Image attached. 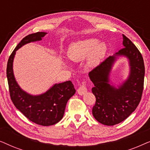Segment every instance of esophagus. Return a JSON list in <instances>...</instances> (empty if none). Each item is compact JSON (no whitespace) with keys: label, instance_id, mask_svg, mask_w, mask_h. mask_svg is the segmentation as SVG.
Returning <instances> with one entry per match:
<instances>
[{"label":"esophagus","instance_id":"obj_1","mask_svg":"<svg viewBox=\"0 0 150 150\" xmlns=\"http://www.w3.org/2000/svg\"><path fill=\"white\" fill-rule=\"evenodd\" d=\"M87 87H86L85 83H83L81 85V87L79 88V89H78V93H79L80 96H83L86 93V92H87Z\"/></svg>","mask_w":150,"mask_h":150}]
</instances>
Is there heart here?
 I'll return each mask as SVG.
<instances>
[{
	"mask_svg": "<svg viewBox=\"0 0 150 150\" xmlns=\"http://www.w3.org/2000/svg\"><path fill=\"white\" fill-rule=\"evenodd\" d=\"M107 45L104 42H98L95 38L80 40L73 43L68 50L69 58L75 62H79L87 58V65L94 68L100 64L107 52Z\"/></svg>",
	"mask_w": 150,
	"mask_h": 150,
	"instance_id": "1",
	"label": "heart"
}]
</instances>
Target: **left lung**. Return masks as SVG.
Returning a JSON list of instances; mask_svg holds the SVG:
<instances>
[{"instance_id":"obj_1","label":"left lung","mask_w":150,"mask_h":150,"mask_svg":"<svg viewBox=\"0 0 150 150\" xmlns=\"http://www.w3.org/2000/svg\"><path fill=\"white\" fill-rule=\"evenodd\" d=\"M123 35V46L112 56L89 73L94 87L92 93L96 98L92 113L96 120L106 126H114L130 115L139 105L144 83L145 66L141 52L135 45ZM121 57L128 59L130 71L129 76L115 87L110 81L112 68Z\"/></svg>"}]
</instances>
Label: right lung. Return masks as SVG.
Instances as JSON below:
<instances>
[{
    "label": "right lung",
    "instance_id": "1",
    "mask_svg": "<svg viewBox=\"0 0 150 150\" xmlns=\"http://www.w3.org/2000/svg\"><path fill=\"white\" fill-rule=\"evenodd\" d=\"M46 34L38 32L22 39L10 55L7 67L9 93L13 104L30 121L44 126L54 125L63 118L67 101L76 93L74 85L70 81L56 83L44 93L32 95L18 85L13 74V64L18 49L28 43L41 41Z\"/></svg>",
    "mask_w": 150,
    "mask_h": 150
}]
</instances>
